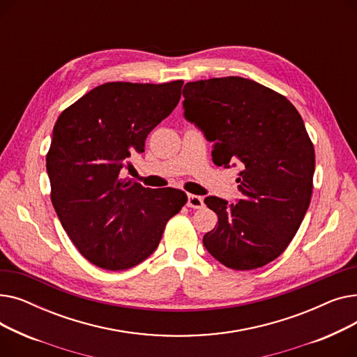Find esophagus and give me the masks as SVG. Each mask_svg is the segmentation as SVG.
Instances as JSON below:
<instances>
[{"mask_svg": "<svg viewBox=\"0 0 357 357\" xmlns=\"http://www.w3.org/2000/svg\"><path fill=\"white\" fill-rule=\"evenodd\" d=\"M186 205L190 208H202L204 207V198L194 195V194H188V201H186Z\"/></svg>", "mask_w": 357, "mask_h": 357, "instance_id": "esophagus-1", "label": "esophagus"}]
</instances>
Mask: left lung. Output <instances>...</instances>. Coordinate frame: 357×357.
Here are the masks:
<instances>
[{
	"label": "left lung",
	"mask_w": 357,
	"mask_h": 357,
	"mask_svg": "<svg viewBox=\"0 0 357 357\" xmlns=\"http://www.w3.org/2000/svg\"><path fill=\"white\" fill-rule=\"evenodd\" d=\"M182 93L185 119L213 142V162L241 167V199H204L218 215L204 246L234 271L265 266L285 252L310 207L315 153L303 117L282 93L240 77L188 82Z\"/></svg>",
	"instance_id": "obj_1"
}]
</instances>
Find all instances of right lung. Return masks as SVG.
Here are the masks:
<instances>
[{
    "label": "right lung",
    "instance_id": "right-lung-1",
    "mask_svg": "<svg viewBox=\"0 0 357 357\" xmlns=\"http://www.w3.org/2000/svg\"><path fill=\"white\" fill-rule=\"evenodd\" d=\"M183 81L107 82L62 111L46 155L50 199L79 253L98 268L130 269L152 255L186 202L174 188L126 182L120 171L181 100Z\"/></svg>",
    "mask_w": 357,
    "mask_h": 357
}]
</instances>
